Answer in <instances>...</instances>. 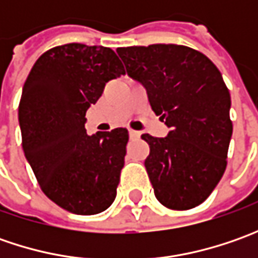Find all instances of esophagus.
Segmentation results:
<instances>
[{
    "label": "esophagus",
    "instance_id": "obj_1",
    "mask_svg": "<svg viewBox=\"0 0 258 258\" xmlns=\"http://www.w3.org/2000/svg\"><path fill=\"white\" fill-rule=\"evenodd\" d=\"M139 132L138 131H134V129H129V136H131V139H136V138H139Z\"/></svg>",
    "mask_w": 258,
    "mask_h": 258
}]
</instances>
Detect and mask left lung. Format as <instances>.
Here are the masks:
<instances>
[{"label": "left lung", "instance_id": "left-lung-1", "mask_svg": "<svg viewBox=\"0 0 258 258\" xmlns=\"http://www.w3.org/2000/svg\"><path fill=\"white\" fill-rule=\"evenodd\" d=\"M116 51L169 127L165 138L142 135L149 145L145 168L156 200L171 210L200 205L223 178L233 135L231 97L223 76L207 55L185 45Z\"/></svg>", "mask_w": 258, "mask_h": 258}]
</instances>
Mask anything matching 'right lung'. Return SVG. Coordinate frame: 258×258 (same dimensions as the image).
Listing matches in <instances>:
<instances>
[{"instance_id":"add662e5","label":"right lung","mask_w":258,"mask_h":258,"mask_svg":"<svg viewBox=\"0 0 258 258\" xmlns=\"http://www.w3.org/2000/svg\"><path fill=\"white\" fill-rule=\"evenodd\" d=\"M113 50L79 43L41 55L25 80L18 107L23 149L43 192L80 215L107 210L124 164L129 134L86 132V112L109 80L124 75Z\"/></svg>"}]
</instances>
